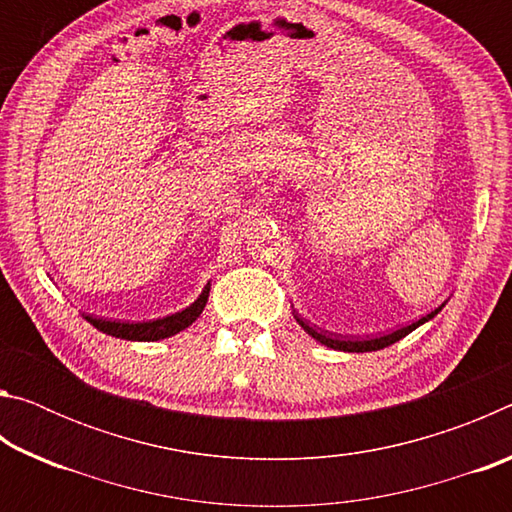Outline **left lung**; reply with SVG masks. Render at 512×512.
<instances>
[{
  "label": "left lung",
  "mask_w": 512,
  "mask_h": 512,
  "mask_svg": "<svg viewBox=\"0 0 512 512\" xmlns=\"http://www.w3.org/2000/svg\"><path fill=\"white\" fill-rule=\"evenodd\" d=\"M443 307H445V305H440L438 309H433L431 314L422 316L420 320H415V323H411V325L395 329V332H388V334H384V336H375V339H354V341H350V339H334L332 334H327V332H318L316 327H309L307 320H302L298 314H293V318L298 320V325H300L302 329H305V332H307L309 336H314L316 341H320L323 345H327V348H332V350H343V352H375V350H384V348H388V345H393L395 341L404 339L406 334H411L415 327H420L422 323H427V320H431L433 316H436L438 311L443 309Z\"/></svg>",
  "instance_id": "left-lung-1"
}]
</instances>
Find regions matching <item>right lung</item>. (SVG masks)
Listing matches in <instances>:
<instances>
[{
  "instance_id": "right-lung-1",
  "label": "right lung",
  "mask_w": 512,
  "mask_h": 512,
  "mask_svg": "<svg viewBox=\"0 0 512 512\" xmlns=\"http://www.w3.org/2000/svg\"><path fill=\"white\" fill-rule=\"evenodd\" d=\"M207 296H210V284L203 289L201 296L189 305L187 309L178 311V314L164 316L158 320H146V323H121V320H103V318H92L85 316L90 325H94L103 334L115 336V339H126V341H160L167 339V336H173L178 332H183L185 327H189L194 320L203 314Z\"/></svg>"
}]
</instances>
